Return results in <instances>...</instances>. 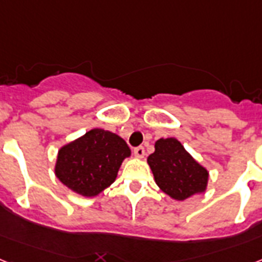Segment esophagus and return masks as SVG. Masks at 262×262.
Returning <instances> with one entry per match:
<instances>
[{
    "mask_svg": "<svg viewBox=\"0 0 262 262\" xmlns=\"http://www.w3.org/2000/svg\"><path fill=\"white\" fill-rule=\"evenodd\" d=\"M134 154H135L136 158H139V159H142V158L144 157V148L142 146L135 147V148H134Z\"/></svg>",
    "mask_w": 262,
    "mask_h": 262,
    "instance_id": "1",
    "label": "esophagus"
}]
</instances>
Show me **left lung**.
Segmentation results:
<instances>
[{
    "label": "left lung",
    "mask_w": 262,
    "mask_h": 262,
    "mask_svg": "<svg viewBox=\"0 0 262 262\" xmlns=\"http://www.w3.org/2000/svg\"><path fill=\"white\" fill-rule=\"evenodd\" d=\"M158 187L175 201L204 194L209 182L207 168L198 163L175 138H161L147 158Z\"/></svg>",
    "instance_id": "8db88e82"
}]
</instances>
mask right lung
Returning <instances> with one entry per match:
<instances>
[{
    "label": "right lung",
    "mask_w": 262,
    "mask_h": 262,
    "mask_svg": "<svg viewBox=\"0 0 262 262\" xmlns=\"http://www.w3.org/2000/svg\"><path fill=\"white\" fill-rule=\"evenodd\" d=\"M131 150L123 138L92 128L58 150L55 175L73 193L96 196L115 182L119 168Z\"/></svg>",
    "instance_id": "obj_1"
}]
</instances>
